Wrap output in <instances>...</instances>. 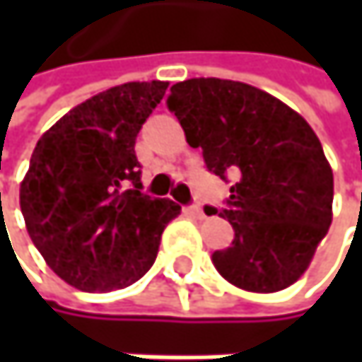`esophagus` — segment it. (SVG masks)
Wrapping results in <instances>:
<instances>
[{"mask_svg": "<svg viewBox=\"0 0 362 362\" xmlns=\"http://www.w3.org/2000/svg\"><path fill=\"white\" fill-rule=\"evenodd\" d=\"M186 211H188V214H192L194 218H205V211H203L201 203H192V205H188V207H186Z\"/></svg>", "mask_w": 362, "mask_h": 362, "instance_id": "obj_1", "label": "esophagus"}]
</instances>
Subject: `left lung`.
<instances>
[{"label":"left lung","mask_w":362,"mask_h":362,"mask_svg":"<svg viewBox=\"0 0 362 362\" xmlns=\"http://www.w3.org/2000/svg\"><path fill=\"white\" fill-rule=\"evenodd\" d=\"M168 98L207 172L235 178L216 214L230 247L211 255L233 285L270 293L296 283L331 226L333 172L313 127L279 98L228 79H188Z\"/></svg>","instance_id":"left-lung-1"}]
</instances>
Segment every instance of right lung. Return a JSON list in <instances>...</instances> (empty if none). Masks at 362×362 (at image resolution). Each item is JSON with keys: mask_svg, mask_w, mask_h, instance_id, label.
<instances>
[{"mask_svg": "<svg viewBox=\"0 0 362 362\" xmlns=\"http://www.w3.org/2000/svg\"><path fill=\"white\" fill-rule=\"evenodd\" d=\"M165 81H132L92 96L37 142L21 209L47 266L81 291H112L153 266L172 199L142 192L136 136L163 100Z\"/></svg>", "mask_w": 362, "mask_h": 362, "instance_id": "1", "label": "right lung"}]
</instances>
